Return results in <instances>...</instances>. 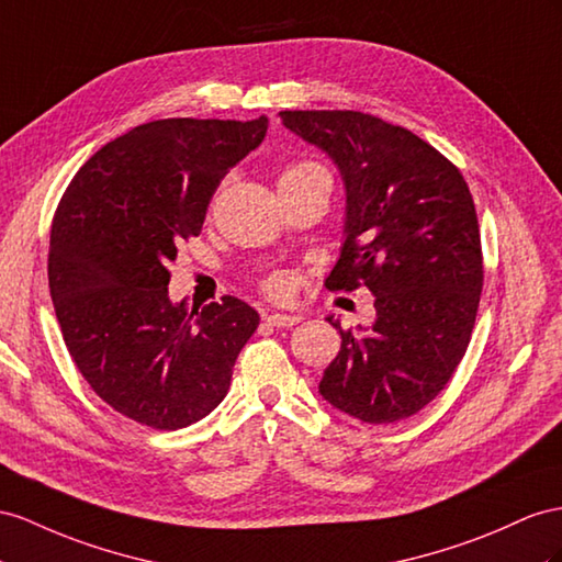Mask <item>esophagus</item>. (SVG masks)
I'll list each match as a JSON object with an SVG mask.
<instances>
[{"mask_svg":"<svg viewBox=\"0 0 562 562\" xmlns=\"http://www.w3.org/2000/svg\"><path fill=\"white\" fill-rule=\"evenodd\" d=\"M266 323L272 327H294L296 323H301L299 315H286V313H270L266 315Z\"/></svg>","mask_w":562,"mask_h":562,"instance_id":"1","label":"esophagus"}]
</instances>
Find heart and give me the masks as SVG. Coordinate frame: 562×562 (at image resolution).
Segmentation results:
<instances>
[{
    "label": "heart",
    "instance_id": "obj_1",
    "mask_svg": "<svg viewBox=\"0 0 562 562\" xmlns=\"http://www.w3.org/2000/svg\"><path fill=\"white\" fill-rule=\"evenodd\" d=\"M311 176H327V170H325L321 164L296 161V164H290V166L282 168V172H280V184H282V182L304 180V178H311ZM266 292H268L270 296H284L286 292H290V280H286L284 276H272V278L266 282Z\"/></svg>",
    "mask_w": 562,
    "mask_h": 562
}]
</instances>
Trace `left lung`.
<instances>
[{
  "instance_id": "left-lung-1",
  "label": "left lung",
  "mask_w": 562,
  "mask_h": 562,
  "mask_svg": "<svg viewBox=\"0 0 562 562\" xmlns=\"http://www.w3.org/2000/svg\"><path fill=\"white\" fill-rule=\"evenodd\" d=\"M284 127L341 172L347 221L325 284L375 294L370 327L339 329L321 394L351 418L386 425L435 398L463 361L484 268L474 201L460 170L401 125L361 111H280Z\"/></svg>"
}]
</instances>
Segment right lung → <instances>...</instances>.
Segmentation results:
<instances>
[{
  "instance_id": "right-lung-1",
  "label": "right lung",
  "mask_w": 562,
  "mask_h": 562,
  "mask_svg": "<svg viewBox=\"0 0 562 562\" xmlns=\"http://www.w3.org/2000/svg\"><path fill=\"white\" fill-rule=\"evenodd\" d=\"M266 131V116L137 125L76 172L54 213L47 272L68 353L97 396L139 425L180 429L209 415L261 321L235 296L172 304L168 263Z\"/></svg>"
}]
</instances>
